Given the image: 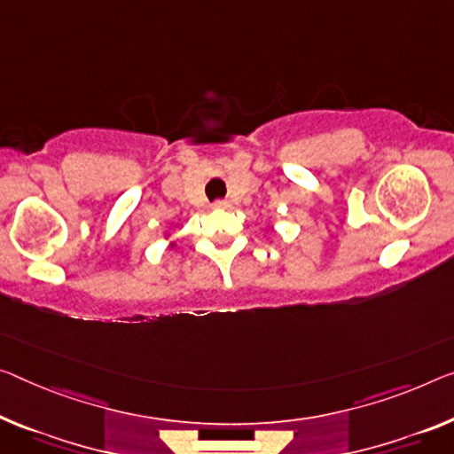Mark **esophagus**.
Listing matches in <instances>:
<instances>
[{
    "mask_svg": "<svg viewBox=\"0 0 454 454\" xmlns=\"http://www.w3.org/2000/svg\"><path fill=\"white\" fill-rule=\"evenodd\" d=\"M229 207V200H215L213 208H227Z\"/></svg>",
    "mask_w": 454,
    "mask_h": 454,
    "instance_id": "34e87169",
    "label": "esophagus"
}]
</instances>
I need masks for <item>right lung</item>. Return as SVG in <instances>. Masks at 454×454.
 <instances>
[{"label": "right lung", "instance_id": "obj_1", "mask_svg": "<svg viewBox=\"0 0 454 454\" xmlns=\"http://www.w3.org/2000/svg\"><path fill=\"white\" fill-rule=\"evenodd\" d=\"M168 237H170V233L166 231V233H164V239H168ZM170 247H176V241H170Z\"/></svg>", "mask_w": 454, "mask_h": 454}]
</instances>
